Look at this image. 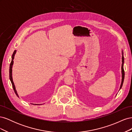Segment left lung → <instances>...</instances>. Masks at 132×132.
<instances>
[{
    "mask_svg": "<svg viewBox=\"0 0 132 132\" xmlns=\"http://www.w3.org/2000/svg\"><path fill=\"white\" fill-rule=\"evenodd\" d=\"M122 82H121V86H120V89H121V87L123 85V81H124V79H125V70H124V68H123V64H124V56H123V52L122 51Z\"/></svg>",
    "mask_w": 132,
    "mask_h": 132,
    "instance_id": "left-lung-1",
    "label": "left lung"
}]
</instances>
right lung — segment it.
I'll use <instances>...</instances> for the list:
<instances>
[{"instance_id": "right-lung-1", "label": "right lung", "mask_w": 132, "mask_h": 132, "mask_svg": "<svg viewBox=\"0 0 132 132\" xmlns=\"http://www.w3.org/2000/svg\"><path fill=\"white\" fill-rule=\"evenodd\" d=\"M16 51H14V53H13V55H12V57H11V58H12V59H11V63H10V68H9V78H10V80L11 82V84H12V86H13V89H14V90L15 93L16 95L17 96L19 97V95H18V93H17V91H16V89H15V85H14L13 80V78H12V67H13V63H14L13 60H14V58L15 54V53H16ZM35 105H37V104H35Z\"/></svg>"}]
</instances>
